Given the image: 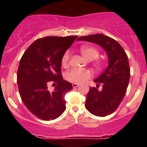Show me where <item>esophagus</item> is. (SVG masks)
I'll use <instances>...</instances> for the list:
<instances>
[{"instance_id": "1", "label": "esophagus", "mask_w": 147, "mask_h": 147, "mask_svg": "<svg viewBox=\"0 0 147 147\" xmlns=\"http://www.w3.org/2000/svg\"><path fill=\"white\" fill-rule=\"evenodd\" d=\"M72 86L74 88H77V87L80 86V85H79V84H76V83H73Z\"/></svg>"}]
</instances>
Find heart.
Returning a JSON list of instances; mask_svg holds the SVG:
<instances>
[{
	"instance_id": "obj_1",
	"label": "heart",
	"mask_w": 147,
	"mask_h": 147,
	"mask_svg": "<svg viewBox=\"0 0 147 147\" xmlns=\"http://www.w3.org/2000/svg\"><path fill=\"white\" fill-rule=\"evenodd\" d=\"M80 52L83 57L88 61H93L96 59L99 56V51L96 48L90 45H82L80 48ZM70 59L69 51H66L62 58V66L66 67L68 64ZM94 67L96 69H100L102 67V63L99 61H96L94 63ZM91 77V73L88 70H71L65 74V78L67 81L71 82L80 84L85 82L86 80Z\"/></svg>"
}]
</instances>
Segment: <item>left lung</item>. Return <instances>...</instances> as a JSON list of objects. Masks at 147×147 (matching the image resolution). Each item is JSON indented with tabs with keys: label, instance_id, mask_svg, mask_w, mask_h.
<instances>
[{
	"label": "left lung",
	"instance_id": "8db88e82",
	"mask_svg": "<svg viewBox=\"0 0 147 147\" xmlns=\"http://www.w3.org/2000/svg\"><path fill=\"white\" fill-rule=\"evenodd\" d=\"M99 45L108 57V66L102 74L93 81L102 84L98 90L90 88L87 94L85 107L93 115L105 117L113 113L119 107L127 92L130 77L129 61L121 45L111 37L104 34H92L78 38Z\"/></svg>",
	"mask_w": 147,
	"mask_h": 147
}]
</instances>
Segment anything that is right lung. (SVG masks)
<instances>
[{
    "label": "right lung",
    "mask_w": 147,
    "mask_h": 147,
    "mask_svg": "<svg viewBox=\"0 0 147 147\" xmlns=\"http://www.w3.org/2000/svg\"><path fill=\"white\" fill-rule=\"evenodd\" d=\"M77 37L40 38L20 59L17 74L19 93L26 107L39 119L54 120L65 110V95L73 86L62 80V58ZM52 83L58 85L51 91L47 87Z\"/></svg>",
    "instance_id": "add662e5"
}]
</instances>
